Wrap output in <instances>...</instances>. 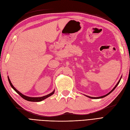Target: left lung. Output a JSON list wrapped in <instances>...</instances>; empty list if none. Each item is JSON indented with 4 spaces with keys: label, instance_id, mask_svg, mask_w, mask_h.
Instances as JSON below:
<instances>
[{
    "label": "left lung",
    "instance_id": "obj_1",
    "mask_svg": "<svg viewBox=\"0 0 130 130\" xmlns=\"http://www.w3.org/2000/svg\"><path fill=\"white\" fill-rule=\"evenodd\" d=\"M122 77V76H121ZM121 78H120V80H119V81L118 82V83L117 84V85L115 86V87H114L113 88V89L111 90V92H109L108 93H107V94H106V95H103V96H99V97H92V96H87V95H86V96H87V97H88V98H90V99H101V98H104V97H105V96H107L108 95H109V94L111 93H112L114 90L115 89V88L117 87V86L118 85V84H119V82H120V80H121Z\"/></svg>",
    "mask_w": 130,
    "mask_h": 130
}]
</instances>
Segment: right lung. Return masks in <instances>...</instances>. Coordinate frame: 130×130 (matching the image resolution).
<instances>
[{
    "instance_id": "add662e5",
    "label": "right lung",
    "mask_w": 130,
    "mask_h": 130,
    "mask_svg": "<svg viewBox=\"0 0 130 130\" xmlns=\"http://www.w3.org/2000/svg\"><path fill=\"white\" fill-rule=\"evenodd\" d=\"M8 77V80H9V82L10 86H11V87L12 88L15 90V91L16 92L19 94V95H20L22 98H23V99L26 100H27V101H32V102L41 101H42V100H43L45 99L46 98L50 96L51 95H52L54 93V92H55V90H54V91H53L52 93H51L48 94V95H45V96H42V97H29V96H26V95H23V94H22L21 92H19L18 90H17L16 89H15V88L14 87V86L12 85V83H11V81H10V80L9 77Z\"/></svg>"
}]
</instances>
